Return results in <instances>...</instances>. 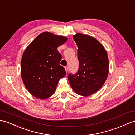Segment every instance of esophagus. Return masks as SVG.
Masks as SVG:
<instances>
[{"mask_svg": "<svg viewBox=\"0 0 135 135\" xmlns=\"http://www.w3.org/2000/svg\"><path fill=\"white\" fill-rule=\"evenodd\" d=\"M65 72H68V67H65Z\"/></svg>", "mask_w": 135, "mask_h": 135, "instance_id": "34e87169", "label": "esophagus"}]
</instances>
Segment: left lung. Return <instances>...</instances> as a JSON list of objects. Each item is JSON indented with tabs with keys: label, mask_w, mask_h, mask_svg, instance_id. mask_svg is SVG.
I'll return each instance as SVG.
<instances>
[{
	"label": "left lung",
	"mask_w": 135,
	"mask_h": 135,
	"mask_svg": "<svg viewBox=\"0 0 135 135\" xmlns=\"http://www.w3.org/2000/svg\"><path fill=\"white\" fill-rule=\"evenodd\" d=\"M73 38L78 46L79 67L75 75L68 76L76 93L89 96L99 90L109 74V58L100 42L91 36L77 33Z\"/></svg>",
	"instance_id": "1"
}]
</instances>
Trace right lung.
Here are the masks:
<instances>
[{
  "label": "right lung",
  "instance_id": "1",
  "mask_svg": "<svg viewBox=\"0 0 135 135\" xmlns=\"http://www.w3.org/2000/svg\"><path fill=\"white\" fill-rule=\"evenodd\" d=\"M67 40L46 32L39 34L25 50L21 61V78L34 97L42 99L51 97L60 79L66 75L59 64L61 55L57 48Z\"/></svg>",
  "mask_w": 135,
  "mask_h": 135
}]
</instances>
